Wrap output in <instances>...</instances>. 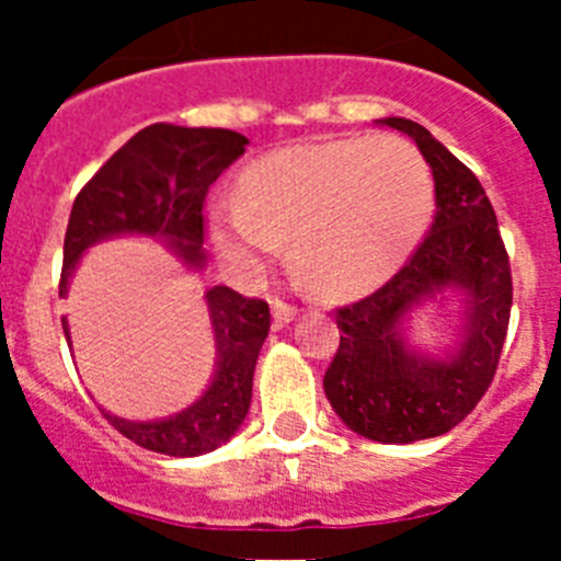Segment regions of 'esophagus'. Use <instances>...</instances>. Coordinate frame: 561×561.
<instances>
[{
	"mask_svg": "<svg viewBox=\"0 0 561 561\" xmlns=\"http://www.w3.org/2000/svg\"><path fill=\"white\" fill-rule=\"evenodd\" d=\"M295 314H297L295 306L286 304V300H280V297H272V317H275L277 325H286Z\"/></svg>",
	"mask_w": 561,
	"mask_h": 561,
	"instance_id": "1",
	"label": "esophagus"
}]
</instances>
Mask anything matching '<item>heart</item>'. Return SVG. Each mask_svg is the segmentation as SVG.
Here are the masks:
<instances>
[{
	"label": "heart",
	"instance_id": "heart-1",
	"mask_svg": "<svg viewBox=\"0 0 561 561\" xmlns=\"http://www.w3.org/2000/svg\"><path fill=\"white\" fill-rule=\"evenodd\" d=\"M433 210V173L413 142L340 137L252 162L238 199L213 216V241L238 270L284 255L325 295H356L396 272Z\"/></svg>",
	"mask_w": 561,
	"mask_h": 561
}]
</instances>
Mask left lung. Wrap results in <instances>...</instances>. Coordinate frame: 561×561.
Segmentation results:
<instances>
[{
	"label": "left lung",
	"mask_w": 561,
	"mask_h": 561,
	"mask_svg": "<svg viewBox=\"0 0 561 561\" xmlns=\"http://www.w3.org/2000/svg\"><path fill=\"white\" fill-rule=\"evenodd\" d=\"M381 123L410 134L433 168L435 219L388 284L336 309L340 348L323 388L354 433L410 444L449 433L478 408L497 374L514 286L497 216L478 176L419 123ZM440 288L465 291L467 325L447 360H430L403 345L400 320Z\"/></svg>",
	"instance_id": "left-lung-1"
}]
</instances>
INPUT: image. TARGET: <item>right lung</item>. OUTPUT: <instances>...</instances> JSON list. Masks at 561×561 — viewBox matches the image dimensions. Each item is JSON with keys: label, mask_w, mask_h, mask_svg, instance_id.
I'll return each mask as SVG.
<instances>
[{"label": "right lung", "mask_w": 561, "mask_h": 561, "mask_svg": "<svg viewBox=\"0 0 561 561\" xmlns=\"http://www.w3.org/2000/svg\"><path fill=\"white\" fill-rule=\"evenodd\" d=\"M247 137L230 128H187L153 123L114 151L101 171L81 187L64 236V270L58 291L87 247L121 232L162 236L182 261L205 264V199L225 168L244 153ZM219 368L196 404L162 421H126L108 415L117 433L151 453L191 458L205 455L241 427L252 399V374L266 334L270 304L244 297L230 286L207 291ZM64 334H67V320ZM69 342V334H67Z\"/></svg>", "instance_id": "right-lung-1"}]
</instances>
